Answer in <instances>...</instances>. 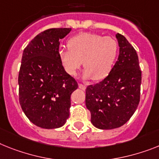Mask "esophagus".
<instances>
[{
	"mask_svg": "<svg viewBox=\"0 0 159 159\" xmlns=\"http://www.w3.org/2000/svg\"><path fill=\"white\" fill-rule=\"evenodd\" d=\"M78 87H79L81 90H86V86H85V85H82V84H78Z\"/></svg>",
	"mask_w": 159,
	"mask_h": 159,
	"instance_id": "obj_1",
	"label": "esophagus"
}]
</instances>
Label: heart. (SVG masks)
<instances>
[{
	"label": "heart",
	"mask_w": 159,
	"mask_h": 159,
	"mask_svg": "<svg viewBox=\"0 0 159 159\" xmlns=\"http://www.w3.org/2000/svg\"><path fill=\"white\" fill-rule=\"evenodd\" d=\"M67 45L68 50H60L59 59L69 75L76 76L82 64L85 68L84 79L100 81L112 70L118 54V43L115 39L83 32L72 37Z\"/></svg>",
	"instance_id": "heart-1"
}]
</instances>
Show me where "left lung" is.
<instances>
[{"label":"left lung","mask_w":159,"mask_h":159,"mask_svg":"<svg viewBox=\"0 0 159 159\" xmlns=\"http://www.w3.org/2000/svg\"><path fill=\"white\" fill-rule=\"evenodd\" d=\"M116 37L120 47L117 61L109 75L88 86L86 106L92 125L99 129L120 127L135 112L140 102L141 72L137 52L124 35Z\"/></svg>","instance_id":"8db88e82"}]
</instances>
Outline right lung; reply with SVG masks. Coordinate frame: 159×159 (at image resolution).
Wrapping results in <instances>:
<instances>
[{
	"instance_id": "obj_1",
	"label": "right lung",
	"mask_w": 159,
	"mask_h": 159,
	"mask_svg": "<svg viewBox=\"0 0 159 159\" xmlns=\"http://www.w3.org/2000/svg\"><path fill=\"white\" fill-rule=\"evenodd\" d=\"M71 28L41 32L24 49L18 74L19 102L30 122L42 129L61 128L69 116L70 96L78 85L59 59L60 40Z\"/></svg>"
}]
</instances>
